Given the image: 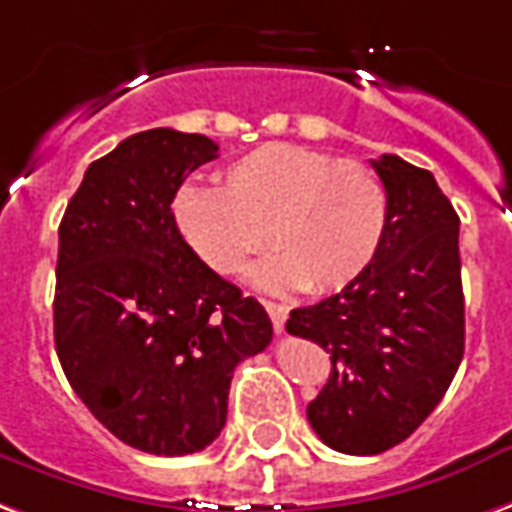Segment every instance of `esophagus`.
Returning <instances> with one entry per match:
<instances>
[{"label":"esophagus","instance_id":"1","mask_svg":"<svg viewBox=\"0 0 512 512\" xmlns=\"http://www.w3.org/2000/svg\"><path fill=\"white\" fill-rule=\"evenodd\" d=\"M263 306H266V312L271 314V323H274L276 333H282V331H285V323H287V306L274 304V301H263Z\"/></svg>","mask_w":512,"mask_h":512}]
</instances>
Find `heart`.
Returning <instances> with one entry per match:
<instances>
[{
  "label": "heart",
  "instance_id": "obj_1",
  "mask_svg": "<svg viewBox=\"0 0 512 512\" xmlns=\"http://www.w3.org/2000/svg\"><path fill=\"white\" fill-rule=\"evenodd\" d=\"M388 219V189L369 165L290 143L257 146L219 173L217 189L173 198L176 230L217 274H236L268 238L276 252L252 268L268 290L352 285L380 255Z\"/></svg>",
  "mask_w": 512,
  "mask_h": 512
}]
</instances>
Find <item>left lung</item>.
<instances>
[{
	"instance_id": "left-lung-1",
	"label": "left lung",
	"mask_w": 512,
	"mask_h": 512,
	"mask_svg": "<svg viewBox=\"0 0 512 512\" xmlns=\"http://www.w3.org/2000/svg\"><path fill=\"white\" fill-rule=\"evenodd\" d=\"M372 165L391 200L380 255L342 293L287 320V333L331 352L306 418L328 448L350 456L410 437L464 358L458 214L429 170L396 154Z\"/></svg>"
}]
</instances>
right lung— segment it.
<instances>
[{
    "label": "right lung",
    "mask_w": 512,
    "mask_h": 512,
    "mask_svg": "<svg viewBox=\"0 0 512 512\" xmlns=\"http://www.w3.org/2000/svg\"><path fill=\"white\" fill-rule=\"evenodd\" d=\"M206 135L157 127L89 165L59 225L54 339L67 380L113 437L154 456L219 437L238 363L274 328L255 298L211 271L173 222Z\"/></svg>",
    "instance_id": "obj_1"
}]
</instances>
